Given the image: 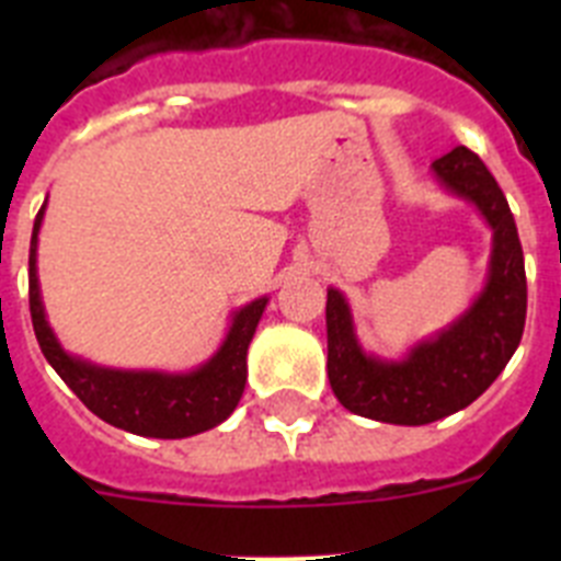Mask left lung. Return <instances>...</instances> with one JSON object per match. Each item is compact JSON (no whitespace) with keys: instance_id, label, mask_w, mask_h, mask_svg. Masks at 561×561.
I'll use <instances>...</instances> for the list:
<instances>
[{"instance_id":"8db88e82","label":"left lung","mask_w":561,"mask_h":561,"mask_svg":"<svg viewBox=\"0 0 561 561\" xmlns=\"http://www.w3.org/2000/svg\"><path fill=\"white\" fill-rule=\"evenodd\" d=\"M449 193L472 202L492 227L489 280L469 309L433 340L419 342L404 359H379L362 351L342 291L329 289V381L345 410L385 424L421 427L469 408L508 365L525 329V261L517 225L503 191L478 153L453 148L433 162Z\"/></svg>"}]
</instances>
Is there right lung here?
<instances>
[{
	"mask_svg": "<svg viewBox=\"0 0 561 561\" xmlns=\"http://www.w3.org/2000/svg\"><path fill=\"white\" fill-rule=\"evenodd\" d=\"M44 207L47 202L38 210L30 238V317L42 354L56 368V374L98 419L126 433L146 435V438H187L219 427L244 393L247 348L270 297H257L244 309H238L221 348L191 374L114 370L92 365L81 356H69L49 329L42 291H38L36 247Z\"/></svg>",
	"mask_w": 561,
	"mask_h": 561,
	"instance_id": "obj_1",
	"label": "right lung"
}]
</instances>
